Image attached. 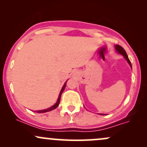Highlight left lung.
<instances>
[{
    "instance_id": "8db88e82",
    "label": "left lung",
    "mask_w": 147,
    "mask_h": 147,
    "mask_svg": "<svg viewBox=\"0 0 147 147\" xmlns=\"http://www.w3.org/2000/svg\"><path fill=\"white\" fill-rule=\"evenodd\" d=\"M115 49H116V50H117V51L119 52V54H121V55H122L124 57V58H125L126 61H127L128 63H129V65H131V67H132V66H131V61H130L129 57H128L127 54H126V52L125 50H124V49L123 48L122 46H120V45H115ZM100 115H104V114H100Z\"/></svg>"
}]
</instances>
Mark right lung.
Here are the masks:
<instances>
[{"label": "right lung", "instance_id": "right-lung-1", "mask_svg": "<svg viewBox=\"0 0 147 147\" xmlns=\"http://www.w3.org/2000/svg\"><path fill=\"white\" fill-rule=\"evenodd\" d=\"M66 82H65V84H64V85H63V88H61V92H60V93H59V98H58V100H57V103H56V104H55V105H54V106H52V107L49 108V109H45V110L37 111H36V112L38 113H46V112H48V111H52V110H54V109H56V108L57 107V106H59V103H60V99H61V94H62V92H63L64 89H65V85H66Z\"/></svg>", "mask_w": 147, "mask_h": 147}]
</instances>
